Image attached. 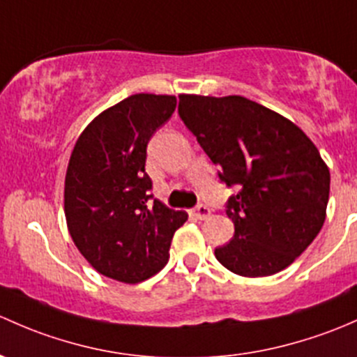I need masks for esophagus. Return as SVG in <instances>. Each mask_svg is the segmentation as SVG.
<instances>
[{
  "instance_id": "esophagus-1",
  "label": "esophagus",
  "mask_w": 357,
  "mask_h": 357,
  "mask_svg": "<svg viewBox=\"0 0 357 357\" xmlns=\"http://www.w3.org/2000/svg\"><path fill=\"white\" fill-rule=\"evenodd\" d=\"M209 215H211V211H209L208 206L197 204L196 208H194V216H196L197 220H206Z\"/></svg>"
}]
</instances>
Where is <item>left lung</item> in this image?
<instances>
[{
  "label": "left lung",
  "mask_w": 357,
  "mask_h": 357,
  "mask_svg": "<svg viewBox=\"0 0 357 357\" xmlns=\"http://www.w3.org/2000/svg\"><path fill=\"white\" fill-rule=\"evenodd\" d=\"M178 99L180 119L220 168V180L238 189L225 209L235 234L215 249L216 259L241 277L278 273L321 230L328 167L296 123L251 99Z\"/></svg>",
  "instance_id": "8db88e82"
}]
</instances>
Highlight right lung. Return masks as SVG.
I'll return each instance as SVG.
<instances>
[{"label":"right lung","instance_id":"add662e5","mask_svg":"<svg viewBox=\"0 0 357 357\" xmlns=\"http://www.w3.org/2000/svg\"><path fill=\"white\" fill-rule=\"evenodd\" d=\"M177 106V98L134 94L93 120L70 156L65 218L73 244L91 266L123 284H139L168 263L185 211L153 199L146 174L149 139Z\"/></svg>","mask_w":357,"mask_h":357}]
</instances>
